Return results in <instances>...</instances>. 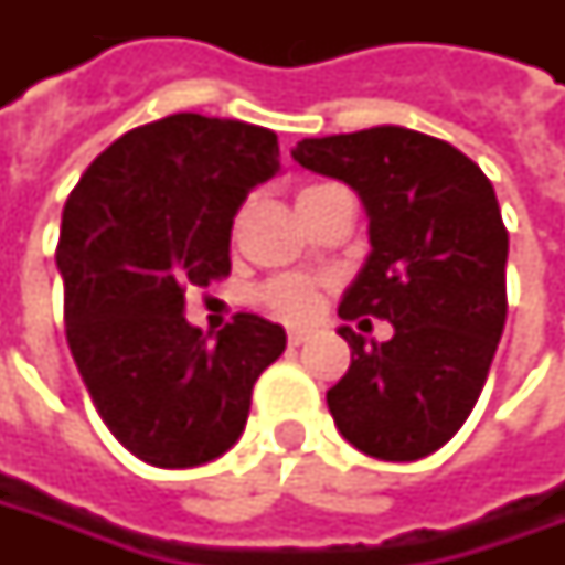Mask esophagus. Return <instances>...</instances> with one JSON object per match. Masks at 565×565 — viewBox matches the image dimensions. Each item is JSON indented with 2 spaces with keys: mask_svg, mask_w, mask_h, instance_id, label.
I'll return each mask as SVG.
<instances>
[{
  "mask_svg": "<svg viewBox=\"0 0 565 565\" xmlns=\"http://www.w3.org/2000/svg\"><path fill=\"white\" fill-rule=\"evenodd\" d=\"M308 330H289V345H301V342H308Z\"/></svg>",
  "mask_w": 565,
  "mask_h": 565,
  "instance_id": "34e87169",
  "label": "esophagus"
}]
</instances>
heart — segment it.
I'll use <instances>...</instances> for the list:
<instances>
[{"instance_id":"heart-1","label":"heart","mask_w":565,"mask_h":565,"mask_svg":"<svg viewBox=\"0 0 565 565\" xmlns=\"http://www.w3.org/2000/svg\"><path fill=\"white\" fill-rule=\"evenodd\" d=\"M320 188L327 185H308L298 191V198H308ZM260 305L270 311V315L282 317L289 323H301L315 315L317 305H320V282L311 276H276L270 282H264V289L257 292Z\"/></svg>"}]
</instances>
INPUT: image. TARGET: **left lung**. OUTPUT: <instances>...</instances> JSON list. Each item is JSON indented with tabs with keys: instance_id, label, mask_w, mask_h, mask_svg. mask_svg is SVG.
<instances>
[{
	"instance_id": "1",
	"label": "left lung",
	"mask_w": 565,
	"mask_h": 565,
	"mask_svg": "<svg viewBox=\"0 0 565 565\" xmlns=\"http://www.w3.org/2000/svg\"><path fill=\"white\" fill-rule=\"evenodd\" d=\"M292 157L355 188L371 220L339 317L393 323L371 345L339 327L352 364L327 390L330 415L374 459H424L466 424L503 337L510 232L493 185L452 143L399 125L305 138Z\"/></svg>"
}]
</instances>
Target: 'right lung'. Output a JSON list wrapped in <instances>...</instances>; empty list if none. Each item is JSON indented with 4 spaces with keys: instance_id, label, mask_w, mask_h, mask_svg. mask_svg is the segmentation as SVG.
<instances>
[{
    "instance_id": "1",
    "label": "right lung",
    "mask_w": 565,
    "mask_h": 565,
    "mask_svg": "<svg viewBox=\"0 0 565 565\" xmlns=\"http://www.w3.org/2000/svg\"><path fill=\"white\" fill-rule=\"evenodd\" d=\"M276 172L270 128L175 113L109 143L65 201L68 349L103 424L150 466L223 456L286 349V330L257 315L232 317L216 342L185 320V292L228 276L232 220Z\"/></svg>"
}]
</instances>
